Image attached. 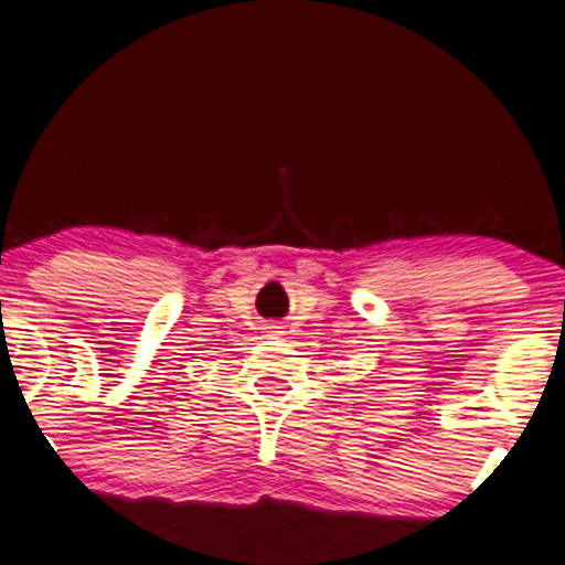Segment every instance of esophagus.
<instances>
[{
  "label": "esophagus",
  "mask_w": 565,
  "mask_h": 565,
  "mask_svg": "<svg viewBox=\"0 0 565 565\" xmlns=\"http://www.w3.org/2000/svg\"><path fill=\"white\" fill-rule=\"evenodd\" d=\"M267 333H269V335H280V333H282V330H280V328H277V324H269V330H267Z\"/></svg>",
  "instance_id": "esophagus-1"
}]
</instances>
